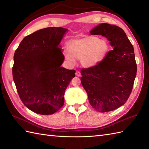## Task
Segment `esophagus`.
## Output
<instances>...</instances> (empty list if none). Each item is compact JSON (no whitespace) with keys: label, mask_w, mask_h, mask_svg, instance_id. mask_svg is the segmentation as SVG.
I'll use <instances>...</instances> for the list:
<instances>
[{"label":"esophagus","mask_w":149,"mask_h":149,"mask_svg":"<svg viewBox=\"0 0 149 149\" xmlns=\"http://www.w3.org/2000/svg\"><path fill=\"white\" fill-rule=\"evenodd\" d=\"M75 75H76L77 76L79 77V76H81V72H80L79 71L77 70V71H76V72H75Z\"/></svg>","instance_id":"obj_1"}]
</instances>
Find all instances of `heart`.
I'll return each mask as SVG.
<instances>
[{
	"label": "heart",
	"instance_id": "1",
	"mask_svg": "<svg viewBox=\"0 0 149 149\" xmlns=\"http://www.w3.org/2000/svg\"><path fill=\"white\" fill-rule=\"evenodd\" d=\"M66 47L68 50L63 54L70 64L74 65L75 59H80L82 65L88 68L102 61L109 50V44L105 40L92 36L70 40Z\"/></svg>",
	"mask_w": 149,
	"mask_h": 149
}]
</instances>
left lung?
<instances>
[{
  "label": "left lung",
  "mask_w": 149,
  "mask_h": 149,
  "mask_svg": "<svg viewBox=\"0 0 149 149\" xmlns=\"http://www.w3.org/2000/svg\"><path fill=\"white\" fill-rule=\"evenodd\" d=\"M90 33L106 37L113 50L99 64L82 68L81 81L95 109L111 111L123 105L131 93L137 72L134 48L123 30L115 25L99 24Z\"/></svg>",
  "instance_id": "1"
}]
</instances>
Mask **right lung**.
Masks as SVG:
<instances>
[{
	"label": "right lung",
	"instance_id": "1",
	"mask_svg": "<svg viewBox=\"0 0 149 149\" xmlns=\"http://www.w3.org/2000/svg\"><path fill=\"white\" fill-rule=\"evenodd\" d=\"M67 29L47 27L25 37L14 54L13 77L22 102L32 111L52 115L64 105L75 71L61 65L59 43Z\"/></svg>",
	"mask_w": 149,
	"mask_h": 149
}]
</instances>
